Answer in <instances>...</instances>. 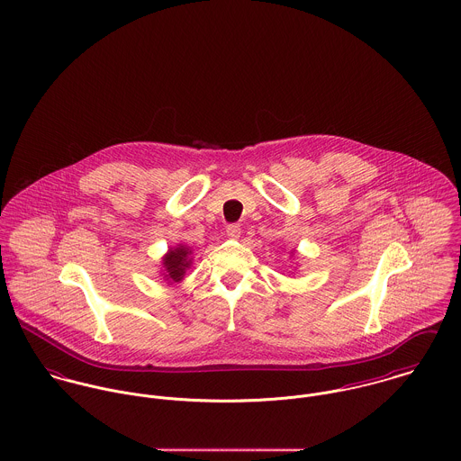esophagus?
<instances>
[{"instance_id": "obj_1", "label": "esophagus", "mask_w": 461, "mask_h": 461, "mask_svg": "<svg viewBox=\"0 0 461 461\" xmlns=\"http://www.w3.org/2000/svg\"><path fill=\"white\" fill-rule=\"evenodd\" d=\"M227 236L229 238H240V234H241V225L240 223H230V225H227Z\"/></svg>"}]
</instances>
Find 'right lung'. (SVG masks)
Returning a JSON list of instances; mask_svg holds the SVG:
<instances>
[{"label":"right lung","instance_id":"obj_1","mask_svg":"<svg viewBox=\"0 0 461 461\" xmlns=\"http://www.w3.org/2000/svg\"><path fill=\"white\" fill-rule=\"evenodd\" d=\"M190 252L185 247H179L176 250H170L165 258H163V264H165V271L168 278H172L174 282H179L185 275V269L190 266L188 261Z\"/></svg>","mask_w":461,"mask_h":461}]
</instances>
